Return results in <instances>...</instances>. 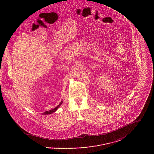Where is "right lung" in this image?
I'll return each mask as SVG.
<instances>
[{"label":"right lung","instance_id":"1","mask_svg":"<svg viewBox=\"0 0 154 154\" xmlns=\"http://www.w3.org/2000/svg\"><path fill=\"white\" fill-rule=\"evenodd\" d=\"M62 103V101L60 103V104H59L58 106H57L55 108H54V109H52V110H49V111H45L43 113V114H44V115H48V114H51L52 112H55V111H57L59 107H60V106L61 105Z\"/></svg>","mask_w":154,"mask_h":154}]
</instances>
